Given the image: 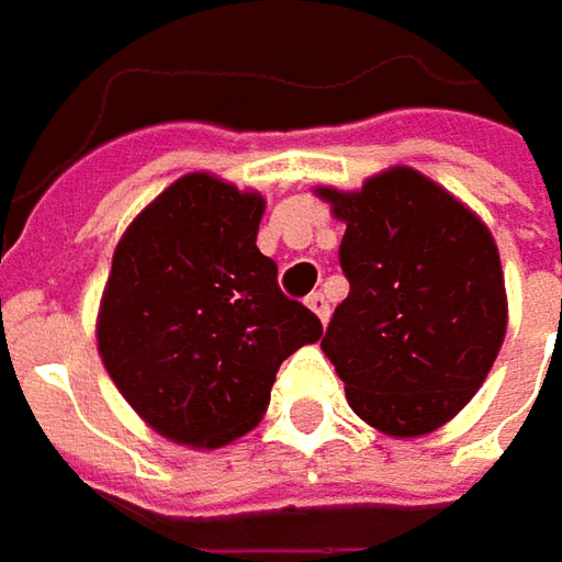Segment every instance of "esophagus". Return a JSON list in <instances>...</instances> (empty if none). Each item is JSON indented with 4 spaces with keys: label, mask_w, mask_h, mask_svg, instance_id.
Listing matches in <instances>:
<instances>
[{
    "label": "esophagus",
    "mask_w": 562,
    "mask_h": 562,
    "mask_svg": "<svg viewBox=\"0 0 562 562\" xmlns=\"http://www.w3.org/2000/svg\"><path fill=\"white\" fill-rule=\"evenodd\" d=\"M306 306H310L322 322H328V300H325V293L322 291L310 293V296H306Z\"/></svg>",
    "instance_id": "obj_1"
}]
</instances>
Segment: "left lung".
Returning a JSON list of instances; mask_svg holds the SVG:
<instances>
[{"mask_svg": "<svg viewBox=\"0 0 562 562\" xmlns=\"http://www.w3.org/2000/svg\"><path fill=\"white\" fill-rule=\"evenodd\" d=\"M318 196L347 222L337 256L350 281L322 350L359 419L394 438L428 435L475 397L507 335L497 244L413 168Z\"/></svg>", "mask_w": 562, "mask_h": 562, "instance_id": "left-lung-1", "label": "left lung"}]
</instances>
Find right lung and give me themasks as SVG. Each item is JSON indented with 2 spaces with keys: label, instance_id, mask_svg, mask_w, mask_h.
Segmentation results:
<instances>
[{
  "label": "right lung",
  "instance_id": "right-lung-1",
  "mask_svg": "<svg viewBox=\"0 0 562 562\" xmlns=\"http://www.w3.org/2000/svg\"><path fill=\"white\" fill-rule=\"evenodd\" d=\"M266 200L184 175L124 231L99 306L105 372L159 435L222 447L269 409L278 366L322 337L256 247Z\"/></svg>",
  "mask_w": 562,
  "mask_h": 562
}]
</instances>
